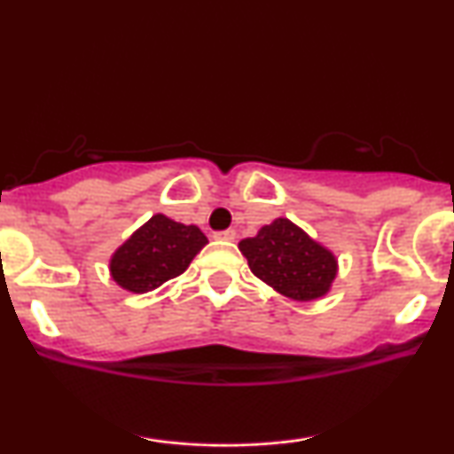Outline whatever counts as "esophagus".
<instances>
[{
    "instance_id": "esophagus-1",
    "label": "esophagus",
    "mask_w": 454,
    "mask_h": 454,
    "mask_svg": "<svg viewBox=\"0 0 454 454\" xmlns=\"http://www.w3.org/2000/svg\"><path fill=\"white\" fill-rule=\"evenodd\" d=\"M215 239H222V241H234V239H237V232H234L232 228H228V231L217 232Z\"/></svg>"
}]
</instances>
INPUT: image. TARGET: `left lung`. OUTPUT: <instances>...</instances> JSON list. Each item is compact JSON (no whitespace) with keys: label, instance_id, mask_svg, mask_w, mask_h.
Instances as JSON below:
<instances>
[{"label":"left lung","instance_id":"obj_1","mask_svg":"<svg viewBox=\"0 0 454 454\" xmlns=\"http://www.w3.org/2000/svg\"><path fill=\"white\" fill-rule=\"evenodd\" d=\"M239 249L258 279L301 303L331 293L340 270L335 254L288 217H278L260 228L256 237L243 239Z\"/></svg>","mask_w":454,"mask_h":454}]
</instances>
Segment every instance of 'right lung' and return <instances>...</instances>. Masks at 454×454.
Masks as SVG:
<instances>
[{"mask_svg":"<svg viewBox=\"0 0 454 454\" xmlns=\"http://www.w3.org/2000/svg\"><path fill=\"white\" fill-rule=\"evenodd\" d=\"M207 243V237L194 223L185 226L164 213H155L114 249L108 270L119 288L145 294L185 273Z\"/></svg>","mask_w":454,"mask_h":454,"instance_id":"right-lung-1","label":"right lung"}]
</instances>
